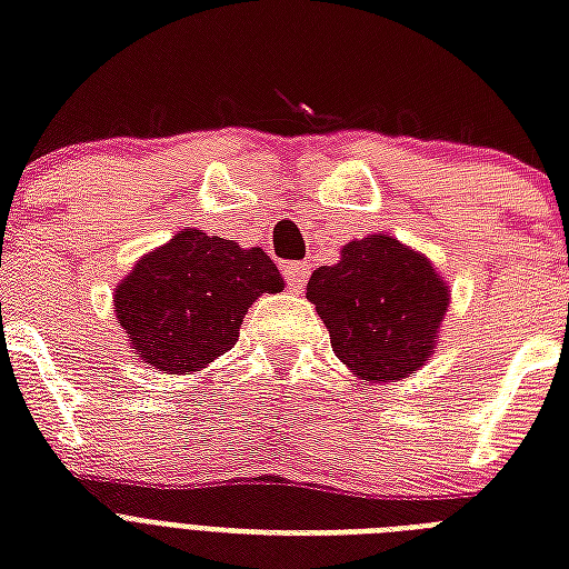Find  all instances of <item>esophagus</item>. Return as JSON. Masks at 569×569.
I'll use <instances>...</instances> for the list:
<instances>
[{
  "label": "esophagus",
  "instance_id": "1",
  "mask_svg": "<svg viewBox=\"0 0 569 569\" xmlns=\"http://www.w3.org/2000/svg\"><path fill=\"white\" fill-rule=\"evenodd\" d=\"M283 277L292 292H301L303 286H307V277H310V266L307 262H286Z\"/></svg>",
  "mask_w": 569,
  "mask_h": 569
}]
</instances>
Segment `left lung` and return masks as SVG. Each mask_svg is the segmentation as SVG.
Masks as SVG:
<instances>
[{
	"label": "left lung",
	"instance_id": "left-lung-1",
	"mask_svg": "<svg viewBox=\"0 0 569 569\" xmlns=\"http://www.w3.org/2000/svg\"><path fill=\"white\" fill-rule=\"evenodd\" d=\"M307 298L330 330L333 355L363 380H398L428 360L449 307V286L422 253L392 236L348 241L321 266Z\"/></svg>",
	"mask_w": 569,
	"mask_h": 569
}]
</instances>
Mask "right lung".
Listing matches in <instances>:
<instances>
[{
	"instance_id": "obj_1",
	"label": "right lung",
	"mask_w": 569,
	"mask_h": 569,
	"mask_svg": "<svg viewBox=\"0 0 569 569\" xmlns=\"http://www.w3.org/2000/svg\"><path fill=\"white\" fill-rule=\"evenodd\" d=\"M280 289L283 277L262 248L182 230L129 271L114 312L144 363L200 372L236 346L250 303Z\"/></svg>"
}]
</instances>
